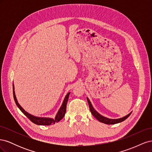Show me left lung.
<instances>
[{
	"mask_svg": "<svg viewBox=\"0 0 152 152\" xmlns=\"http://www.w3.org/2000/svg\"><path fill=\"white\" fill-rule=\"evenodd\" d=\"M87 102H88V103H89V108H90V111L91 112V113L93 114V115L96 118L98 119V120L102 122V123H104V124H117V123H119V122H121L124 121H125L126 118H127L129 117V115H131V112L130 113H129L128 115H126L125 117H123L122 118H117V119H112V118H107V117H105L103 115H100L97 111H96V110H94V108H93V105H92L90 100L89 99V98H87Z\"/></svg>",
	"mask_w": 152,
	"mask_h": 152,
	"instance_id": "left-lung-1",
	"label": "left lung"
}]
</instances>
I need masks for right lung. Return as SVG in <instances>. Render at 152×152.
<instances>
[{
    "mask_svg": "<svg viewBox=\"0 0 152 152\" xmlns=\"http://www.w3.org/2000/svg\"><path fill=\"white\" fill-rule=\"evenodd\" d=\"M13 86V96H14V99H15V102L18 106V107L20 108L21 111L25 115L28 117L30 120L34 122V124H37V125H42V126H49L50 124H54L55 122H58L59 121H61V119L63 118V117L65 116V113H66V104L69 98V95H70V93H68L66 96L65 99L63 100V102L60 108L58 110V112L56 114V117H55L54 118H46V117H36L28 113L27 112H26L25 110L23 108L20 104L18 103L16 95H15V87H14V84H12Z\"/></svg>",
    "mask_w": 152,
    "mask_h": 152,
    "instance_id": "right-lung-1",
    "label": "right lung"
}]
</instances>
